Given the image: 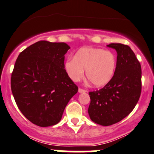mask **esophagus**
I'll use <instances>...</instances> for the list:
<instances>
[{
    "mask_svg": "<svg viewBox=\"0 0 154 154\" xmlns=\"http://www.w3.org/2000/svg\"><path fill=\"white\" fill-rule=\"evenodd\" d=\"M78 91L80 92V93H85V92H87V91L85 90V89H83V88H79L78 89Z\"/></svg>",
    "mask_w": 154,
    "mask_h": 154,
    "instance_id": "esophagus-1",
    "label": "esophagus"
}]
</instances>
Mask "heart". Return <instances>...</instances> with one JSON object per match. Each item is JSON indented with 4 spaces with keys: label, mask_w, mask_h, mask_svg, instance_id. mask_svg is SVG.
Returning a JSON list of instances; mask_svg holds the SVG:
<instances>
[{
    "label": "heart",
    "mask_w": 154,
    "mask_h": 154,
    "mask_svg": "<svg viewBox=\"0 0 154 154\" xmlns=\"http://www.w3.org/2000/svg\"><path fill=\"white\" fill-rule=\"evenodd\" d=\"M116 58L112 52L98 48H82L74 57L65 63V69L72 81H79L85 77L94 87H102L112 80L116 69Z\"/></svg>",
    "instance_id": "b5f03b06"
}]
</instances>
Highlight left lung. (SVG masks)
<instances>
[{"mask_svg": "<svg viewBox=\"0 0 154 154\" xmlns=\"http://www.w3.org/2000/svg\"><path fill=\"white\" fill-rule=\"evenodd\" d=\"M117 52L116 70L104 88L89 92L88 114L101 125L116 124L130 113L140 99L142 89L140 63L129 45L111 43Z\"/></svg>", "mask_w": 154, "mask_h": 154, "instance_id": "8db88e82", "label": "left lung"}]
</instances>
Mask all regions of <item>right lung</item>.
<instances>
[{
  "instance_id": "add662e5",
  "label": "right lung",
  "mask_w": 154,
  "mask_h": 154,
  "mask_svg": "<svg viewBox=\"0 0 154 154\" xmlns=\"http://www.w3.org/2000/svg\"><path fill=\"white\" fill-rule=\"evenodd\" d=\"M65 42L38 41L18 55L11 77L17 106L35 125L47 127L61 120L78 87L64 68Z\"/></svg>"
}]
</instances>
